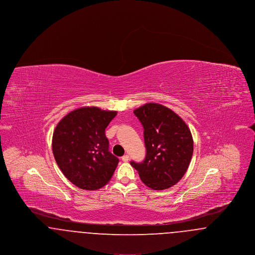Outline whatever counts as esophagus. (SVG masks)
I'll list each match as a JSON object with an SVG mask.
<instances>
[{
    "label": "esophagus",
    "mask_w": 255,
    "mask_h": 255,
    "mask_svg": "<svg viewBox=\"0 0 255 255\" xmlns=\"http://www.w3.org/2000/svg\"><path fill=\"white\" fill-rule=\"evenodd\" d=\"M122 161H124V162H127L128 160H129V156L128 155H124L123 157L122 158Z\"/></svg>",
    "instance_id": "34e87169"
}]
</instances>
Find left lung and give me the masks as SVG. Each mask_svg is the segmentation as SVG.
I'll return each instance as SVG.
<instances>
[{
	"label": "left lung",
	"instance_id": "8db88e82",
	"mask_svg": "<svg viewBox=\"0 0 255 255\" xmlns=\"http://www.w3.org/2000/svg\"><path fill=\"white\" fill-rule=\"evenodd\" d=\"M133 114L144 129L146 156L142 162L130 163L148 187L169 188L182 179L191 161V132L176 113L160 104L146 103Z\"/></svg>",
	"mask_w": 255,
	"mask_h": 255
}]
</instances>
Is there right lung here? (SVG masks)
Masks as SVG:
<instances>
[{"label":"right lung","mask_w":255,"mask_h":255,"mask_svg":"<svg viewBox=\"0 0 255 255\" xmlns=\"http://www.w3.org/2000/svg\"><path fill=\"white\" fill-rule=\"evenodd\" d=\"M116 111L82 107L65 116L52 135V152L64 176L85 190L110 182L120 159L109 151L105 129Z\"/></svg>","instance_id":"1"}]
</instances>
